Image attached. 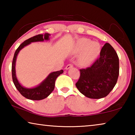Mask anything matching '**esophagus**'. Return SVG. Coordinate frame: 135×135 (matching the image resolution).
<instances>
[{"instance_id": "1", "label": "esophagus", "mask_w": 135, "mask_h": 135, "mask_svg": "<svg viewBox=\"0 0 135 135\" xmlns=\"http://www.w3.org/2000/svg\"><path fill=\"white\" fill-rule=\"evenodd\" d=\"M73 67V65L72 64H68V65H67V66H66L65 69H66V70H68V69H70V68H72Z\"/></svg>"}]
</instances>
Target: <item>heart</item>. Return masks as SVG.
Instances as JSON below:
<instances>
[{"mask_svg": "<svg viewBox=\"0 0 135 135\" xmlns=\"http://www.w3.org/2000/svg\"><path fill=\"white\" fill-rule=\"evenodd\" d=\"M100 45L96 42H91L89 38H81L77 40L71 49L73 54L81 52L79 62L81 65L86 66L97 58L100 52Z\"/></svg>", "mask_w": 135, "mask_h": 135, "instance_id": "b5f03b06", "label": "heart"}]
</instances>
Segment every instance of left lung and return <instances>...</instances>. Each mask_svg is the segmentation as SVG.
Returning a JSON list of instances; mask_svg holds the SVG:
<instances>
[{
	"label": "left lung",
	"mask_w": 135,
	"mask_h": 135,
	"mask_svg": "<svg viewBox=\"0 0 135 135\" xmlns=\"http://www.w3.org/2000/svg\"><path fill=\"white\" fill-rule=\"evenodd\" d=\"M76 83L80 92L91 99L107 97L117 83L119 75V59L114 49L106 43L100 56L89 67L80 69Z\"/></svg>",
	"instance_id": "8db88e82"
}]
</instances>
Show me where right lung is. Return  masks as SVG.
Here are the masks:
<instances>
[{"label": "right lung", "mask_w": 135, "mask_h": 135, "mask_svg": "<svg viewBox=\"0 0 135 135\" xmlns=\"http://www.w3.org/2000/svg\"><path fill=\"white\" fill-rule=\"evenodd\" d=\"M49 36L50 35L48 33H45L44 35H38L25 40L23 43H22L20 45V46L18 47L17 49L16 50L14 54V56H13L12 64V76L13 82L14 83V85L16 87V88L19 91L20 93L24 97L28 99L38 100H42L47 98L54 89L55 83L56 78L59 75L62 74L64 72V71L61 70L60 71H55L50 73L48 75V76L39 85L35 87V88L30 89L24 88V87L22 86L19 83L17 77H16L15 62L19 52L23 47L26 46L29 44H30L31 42H43V41H44V40H49Z\"/></svg>", "instance_id": "right-lung-1"}]
</instances>
